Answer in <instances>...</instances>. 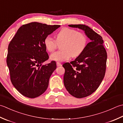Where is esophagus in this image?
<instances>
[{
	"instance_id": "1",
	"label": "esophagus",
	"mask_w": 123,
	"mask_h": 123,
	"mask_svg": "<svg viewBox=\"0 0 123 123\" xmlns=\"http://www.w3.org/2000/svg\"><path fill=\"white\" fill-rule=\"evenodd\" d=\"M56 64H57V66H62V64L61 63H60L59 62H56Z\"/></svg>"
}]
</instances>
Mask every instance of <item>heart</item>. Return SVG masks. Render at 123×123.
<instances>
[{"label":"heart","instance_id":"obj_1","mask_svg":"<svg viewBox=\"0 0 123 123\" xmlns=\"http://www.w3.org/2000/svg\"><path fill=\"white\" fill-rule=\"evenodd\" d=\"M87 42V37L86 34L68 27H63L60 30L56 35V40L50 36L44 39L45 47L49 52L54 51L58 44L61 43V50L50 55V59L56 62H64L71 56H79L84 50Z\"/></svg>","mask_w":123,"mask_h":123}]
</instances>
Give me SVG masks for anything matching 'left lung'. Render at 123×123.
<instances>
[{"instance_id":"obj_1","label":"left lung","mask_w":123,"mask_h":123,"mask_svg":"<svg viewBox=\"0 0 123 123\" xmlns=\"http://www.w3.org/2000/svg\"><path fill=\"white\" fill-rule=\"evenodd\" d=\"M69 26L83 30L91 40L75 61L62 65L65 70L64 84L67 91L72 96L82 98L96 91L104 79L107 51L102 37L89 26L83 24H72Z\"/></svg>"}]
</instances>
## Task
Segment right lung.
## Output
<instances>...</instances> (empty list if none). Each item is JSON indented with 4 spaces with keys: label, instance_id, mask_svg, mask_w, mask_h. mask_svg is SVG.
Wrapping results in <instances>:
<instances>
[{
    "label": "right lung",
    "instance_id": "add662e5",
    "mask_svg": "<svg viewBox=\"0 0 123 123\" xmlns=\"http://www.w3.org/2000/svg\"><path fill=\"white\" fill-rule=\"evenodd\" d=\"M60 26L38 22L24 24L10 42L6 60L10 77L14 86L23 96L34 98L46 91L57 66L53 61L42 64L49 59L44 39Z\"/></svg>",
    "mask_w": 123,
    "mask_h": 123
}]
</instances>
